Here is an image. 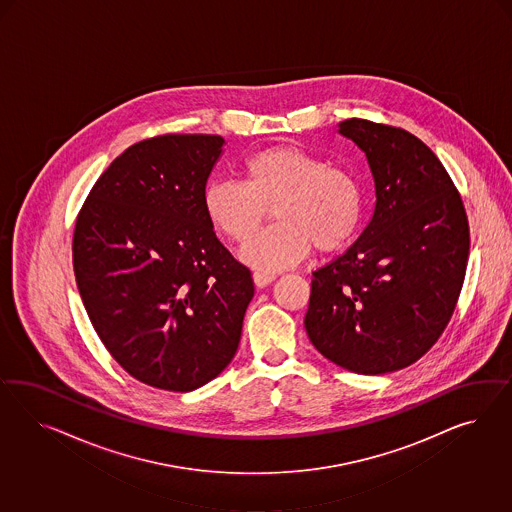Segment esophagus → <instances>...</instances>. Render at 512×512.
Instances as JSON below:
<instances>
[{
	"label": "esophagus",
	"mask_w": 512,
	"mask_h": 512,
	"mask_svg": "<svg viewBox=\"0 0 512 512\" xmlns=\"http://www.w3.org/2000/svg\"><path fill=\"white\" fill-rule=\"evenodd\" d=\"M274 279H276L274 274H264V272H255V274H253V281H255L257 287H266V285H270Z\"/></svg>",
	"instance_id": "34e87169"
}]
</instances>
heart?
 <instances>
[{"label": "heart", "mask_w": 512, "mask_h": 512, "mask_svg": "<svg viewBox=\"0 0 512 512\" xmlns=\"http://www.w3.org/2000/svg\"><path fill=\"white\" fill-rule=\"evenodd\" d=\"M240 172L242 182H208L202 208L217 233L238 246L261 233L272 208L278 223L244 251V261L261 272L295 266L313 246L323 255L343 251L364 225L360 178L323 155L278 144L248 155Z\"/></svg>", "instance_id": "obj_1"}]
</instances>
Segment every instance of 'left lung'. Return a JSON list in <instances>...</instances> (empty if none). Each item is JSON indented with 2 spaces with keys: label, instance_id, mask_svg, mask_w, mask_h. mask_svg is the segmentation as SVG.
<instances>
[{
  "label": "left lung",
  "instance_id": "1",
  "mask_svg": "<svg viewBox=\"0 0 512 512\" xmlns=\"http://www.w3.org/2000/svg\"><path fill=\"white\" fill-rule=\"evenodd\" d=\"M375 212L357 242L311 279L304 325L323 357L379 375L411 366L449 325L469 257L464 201L437 155L402 127L351 118Z\"/></svg>",
  "mask_w": 512,
  "mask_h": 512
}]
</instances>
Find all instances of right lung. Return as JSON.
<instances>
[{"instance_id": "add662e5", "label": "right lung", "mask_w": 512, "mask_h": 512, "mask_svg": "<svg viewBox=\"0 0 512 512\" xmlns=\"http://www.w3.org/2000/svg\"><path fill=\"white\" fill-rule=\"evenodd\" d=\"M225 140L159 135L110 163L78 212L73 268L97 336L131 377L187 392L233 360L255 287L202 191Z\"/></svg>"}]
</instances>
